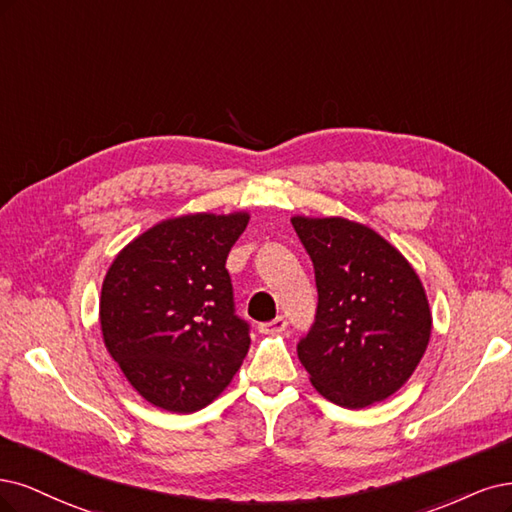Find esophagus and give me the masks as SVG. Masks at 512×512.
Returning <instances> with one entry per match:
<instances>
[{"label":"esophagus","mask_w":512,"mask_h":512,"mask_svg":"<svg viewBox=\"0 0 512 512\" xmlns=\"http://www.w3.org/2000/svg\"><path fill=\"white\" fill-rule=\"evenodd\" d=\"M285 327H287V319L285 317H276V319H272L268 323H261L259 325V332L261 334H278V332H283Z\"/></svg>","instance_id":"1"}]
</instances>
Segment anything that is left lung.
Returning <instances> with one entry per match:
<instances>
[{
    "mask_svg": "<svg viewBox=\"0 0 512 512\" xmlns=\"http://www.w3.org/2000/svg\"><path fill=\"white\" fill-rule=\"evenodd\" d=\"M312 261L315 323L298 357L315 389L344 408L398 391L421 361L432 315L408 261L370 227L346 219H291Z\"/></svg>",
    "mask_w": 512,
    "mask_h": 512,
    "instance_id": "obj_1",
    "label": "left lung"
}]
</instances>
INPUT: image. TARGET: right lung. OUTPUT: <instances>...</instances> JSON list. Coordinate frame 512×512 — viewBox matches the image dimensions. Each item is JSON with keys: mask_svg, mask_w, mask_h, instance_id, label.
I'll return each mask as SVG.
<instances>
[{"mask_svg": "<svg viewBox=\"0 0 512 512\" xmlns=\"http://www.w3.org/2000/svg\"><path fill=\"white\" fill-rule=\"evenodd\" d=\"M249 223L189 214L148 229L110 266L100 302L106 349L151 404L195 412L229 385L251 346L225 261Z\"/></svg>", "mask_w": 512, "mask_h": 512, "instance_id": "add662e5", "label": "right lung"}]
</instances>
